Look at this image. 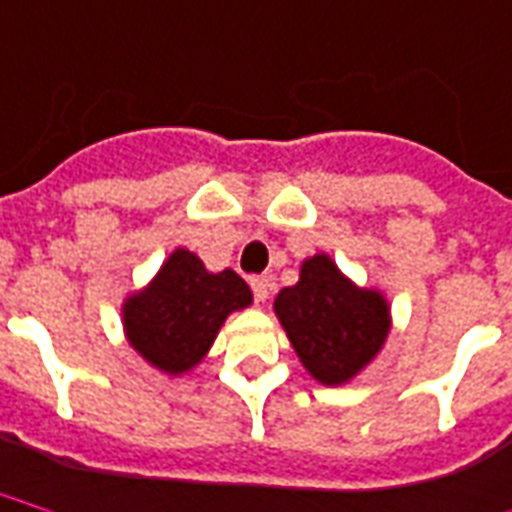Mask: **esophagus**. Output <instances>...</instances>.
I'll use <instances>...</instances> for the list:
<instances>
[{
	"instance_id": "obj_1",
	"label": "esophagus",
	"mask_w": 512,
	"mask_h": 512,
	"mask_svg": "<svg viewBox=\"0 0 512 512\" xmlns=\"http://www.w3.org/2000/svg\"><path fill=\"white\" fill-rule=\"evenodd\" d=\"M249 284H252V292H255L257 303H265V300H268V295H271V287H273L271 276H252V279H249Z\"/></svg>"
}]
</instances>
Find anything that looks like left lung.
<instances>
[{
    "label": "left lung",
    "mask_w": 512,
    "mask_h": 512,
    "mask_svg": "<svg viewBox=\"0 0 512 512\" xmlns=\"http://www.w3.org/2000/svg\"><path fill=\"white\" fill-rule=\"evenodd\" d=\"M292 349L311 376L327 386L357 376L389 333V306L373 290H357L327 255L300 268V282L276 295Z\"/></svg>",
    "instance_id": "left-lung-1"
}]
</instances>
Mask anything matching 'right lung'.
<instances>
[{
	"label": "right lung",
	"instance_id": "obj_1",
	"mask_svg": "<svg viewBox=\"0 0 512 512\" xmlns=\"http://www.w3.org/2000/svg\"><path fill=\"white\" fill-rule=\"evenodd\" d=\"M249 303L252 292L239 273H209L193 252L177 249L155 282L128 298L123 319L144 360L177 376L204 360L225 317Z\"/></svg>",
	"mask_w": 512,
	"mask_h": 512
}]
</instances>
